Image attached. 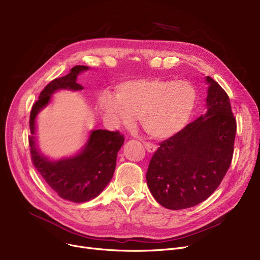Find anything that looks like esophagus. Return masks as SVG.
Wrapping results in <instances>:
<instances>
[{
	"label": "esophagus",
	"mask_w": 260,
	"mask_h": 260,
	"mask_svg": "<svg viewBox=\"0 0 260 260\" xmlns=\"http://www.w3.org/2000/svg\"><path fill=\"white\" fill-rule=\"evenodd\" d=\"M143 144H144V146H145V148H146V151L149 152V153H155V152L157 151V146H156L155 144L151 143V142H145V141H143Z\"/></svg>",
	"instance_id": "1"
}]
</instances>
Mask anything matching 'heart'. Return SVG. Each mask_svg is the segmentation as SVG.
<instances>
[{
	"label": "heart",
	"instance_id": "obj_1",
	"mask_svg": "<svg viewBox=\"0 0 260 260\" xmlns=\"http://www.w3.org/2000/svg\"><path fill=\"white\" fill-rule=\"evenodd\" d=\"M196 100V90L188 82L141 78L120 82L115 94L103 93L97 106L109 128L131 125L138 116L151 137L166 139L185 127Z\"/></svg>",
	"mask_w": 260,
	"mask_h": 260
}]
</instances>
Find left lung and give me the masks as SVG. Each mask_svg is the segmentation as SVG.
I'll list each match as a JSON object with an SVG mask.
<instances>
[{
  "label": "left lung",
  "mask_w": 260,
  "mask_h": 260,
  "mask_svg": "<svg viewBox=\"0 0 260 260\" xmlns=\"http://www.w3.org/2000/svg\"><path fill=\"white\" fill-rule=\"evenodd\" d=\"M207 113L160 143L146 173L162 207L183 210L209 198L226 174L234 151L236 120L230 99L209 76Z\"/></svg>",
  "instance_id": "left-lung-1"
}]
</instances>
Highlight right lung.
<instances>
[{
	"label": "right lung",
	"mask_w": 260,
	"mask_h": 260,
	"mask_svg": "<svg viewBox=\"0 0 260 260\" xmlns=\"http://www.w3.org/2000/svg\"><path fill=\"white\" fill-rule=\"evenodd\" d=\"M88 70V66L77 65L72 68L70 74L52 80L41 91L39 100L32 106L29 119V145L35 168L61 198L76 203L86 202L99 196L111 182L116 169L117 155L124 138L119 132L91 129L85 144L77 154L51 160L38 146L37 117L50 103L54 92L83 89V86L77 83V78Z\"/></svg>",
	"instance_id": "right-lung-1"
}]
</instances>
